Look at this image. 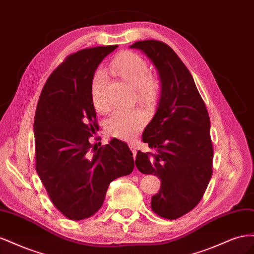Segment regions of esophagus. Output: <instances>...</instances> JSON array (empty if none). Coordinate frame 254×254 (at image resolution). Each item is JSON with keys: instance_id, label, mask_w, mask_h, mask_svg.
I'll return each mask as SVG.
<instances>
[{"instance_id": "1", "label": "esophagus", "mask_w": 254, "mask_h": 254, "mask_svg": "<svg viewBox=\"0 0 254 254\" xmlns=\"http://www.w3.org/2000/svg\"><path fill=\"white\" fill-rule=\"evenodd\" d=\"M129 148L131 149V151H132V155H133V158H135V156H136V151H137V148H136V146L133 144V143H129Z\"/></svg>"}]
</instances>
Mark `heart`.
<instances>
[{"label":"heart","instance_id":"1","mask_svg":"<svg viewBox=\"0 0 254 254\" xmlns=\"http://www.w3.org/2000/svg\"><path fill=\"white\" fill-rule=\"evenodd\" d=\"M111 70L135 89L136 97L145 104H152L158 95L157 83L150 79V70L145 59L132 52H124L115 57L110 64ZM107 75L103 70L95 72L91 83V99L99 112L109 109L103 96ZM146 115L139 109L115 110L107 120L106 128L111 135L122 140H132L145 125Z\"/></svg>","mask_w":254,"mask_h":254}]
</instances>
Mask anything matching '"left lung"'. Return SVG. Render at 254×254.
I'll return each instance as SVG.
<instances>
[{
	"mask_svg": "<svg viewBox=\"0 0 254 254\" xmlns=\"http://www.w3.org/2000/svg\"><path fill=\"white\" fill-rule=\"evenodd\" d=\"M130 49L149 58L161 82L156 113L142 135L143 142L157 152L139 150L135 165L141 173L161 179L159 191L151 197L152 211L177 219L201 200L212 177L209 113L193 76L167 44L144 40Z\"/></svg>",
	"mask_w": 254,
	"mask_h": 254,
	"instance_id": "1",
	"label": "left lung"
}]
</instances>
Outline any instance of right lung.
Listing matches in <instances>:
<instances>
[{
    "label": "right lung",
    "mask_w": 254,
    "mask_h": 254,
    "mask_svg": "<svg viewBox=\"0 0 254 254\" xmlns=\"http://www.w3.org/2000/svg\"><path fill=\"white\" fill-rule=\"evenodd\" d=\"M117 48L84 49L68 56L48 78L37 105L36 170L54 205L72 220L95 214L109 184L134 167L125 142L113 137L98 147L89 141L98 129L92 78Z\"/></svg>",
    "instance_id": "add662e5"
}]
</instances>
